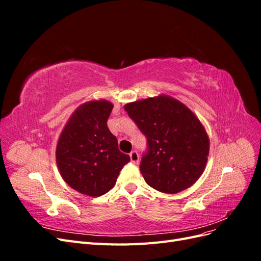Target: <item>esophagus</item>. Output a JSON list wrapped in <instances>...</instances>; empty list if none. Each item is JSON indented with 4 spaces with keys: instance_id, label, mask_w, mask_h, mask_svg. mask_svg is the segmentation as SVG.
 Returning <instances> with one entry per match:
<instances>
[{
    "instance_id": "34e87169",
    "label": "esophagus",
    "mask_w": 261,
    "mask_h": 261,
    "mask_svg": "<svg viewBox=\"0 0 261 261\" xmlns=\"http://www.w3.org/2000/svg\"><path fill=\"white\" fill-rule=\"evenodd\" d=\"M129 156H130V161H132L133 163H137V162L139 161L138 152L135 151V150H134V151H132V152L129 153Z\"/></svg>"
}]
</instances>
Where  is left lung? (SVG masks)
Instances as JSON below:
<instances>
[{
  "mask_svg": "<svg viewBox=\"0 0 261 261\" xmlns=\"http://www.w3.org/2000/svg\"><path fill=\"white\" fill-rule=\"evenodd\" d=\"M125 111L147 139L140 173L156 191L176 194L200 177L207 163L209 138L186 106L159 96L125 106Z\"/></svg>",
  "mask_w": 261,
  "mask_h": 261,
  "instance_id": "8db88e82",
  "label": "left lung"
}]
</instances>
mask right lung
Listing matches in <instances>:
<instances>
[{
  "label": "right lung",
  "mask_w": 261,
  "mask_h": 261,
  "mask_svg": "<svg viewBox=\"0 0 261 261\" xmlns=\"http://www.w3.org/2000/svg\"><path fill=\"white\" fill-rule=\"evenodd\" d=\"M113 105L90 101L70 116L57 146L61 175L75 191L98 197L108 193L126 163L128 154L118 150L117 139L108 128Z\"/></svg>",
  "instance_id": "right-lung-1"
}]
</instances>
